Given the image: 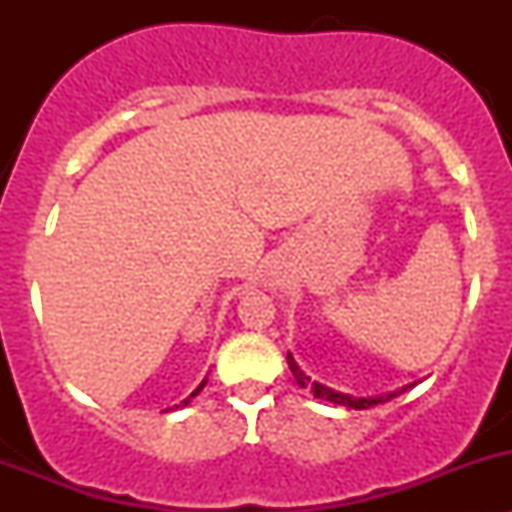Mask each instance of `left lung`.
<instances>
[{"mask_svg":"<svg viewBox=\"0 0 512 512\" xmlns=\"http://www.w3.org/2000/svg\"><path fill=\"white\" fill-rule=\"evenodd\" d=\"M287 364H289V371L294 374V379H297V384L302 386V389H307L309 386V376L304 374L302 369L297 366V361H294V356L287 352ZM312 391H314V399H324V401H332V404H339V406H349V409H369V406H376V404H384V401H391L394 396L404 394L406 389L401 391H391V394L386 396H376V399H354V396L349 394H342V391H334L329 389V386H322L314 381L312 384Z\"/></svg>","mask_w":512,"mask_h":512,"instance_id":"8db88e82","label":"left lung"}]
</instances>
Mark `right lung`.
I'll list each match as a JSON object with an SVG mask.
<instances>
[{
  "instance_id": "right-lung-1",
  "label": "right lung",
  "mask_w": 512,
  "mask_h": 512,
  "mask_svg": "<svg viewBox=\"0 0 512 512\" xmlns=\"http://www.w3.org/2000/svg\"><path fill=\"white\" fill-rule=\"evenodd\" d=\"M205 384H208V379H205V381H203V384H200V386H198V389H195V391H193V394H190V399H193V396H198V394H200V391H203V386H205ZM185 404H188V399H185Z\"/></svg>"
}]
</instances>
